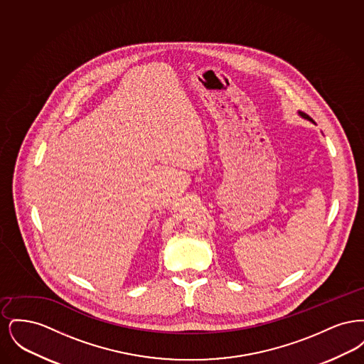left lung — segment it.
I'll return each mask as SVG.
<instances>
[{"mask_svg": "<svg viewBox=\"0 0 364 364\" xmlns=\"http://www.w3.org/2000/svg\"><path fill=\"white\" fill-rule=\"evenodd\" d=\"M299 114L303 117V119H307V120H310V122H312L311 117L310 116H307L306 113H303V112H299Z\"/></svg>", "mask_w": 364, "mask_h": 364, "instance_id": "left-lung-1", "label": "left lung"}]
</instances>
